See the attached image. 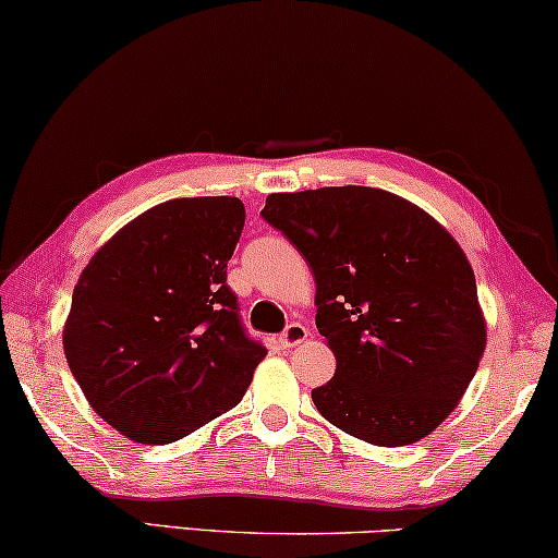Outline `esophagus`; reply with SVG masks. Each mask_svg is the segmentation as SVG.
Masks as SVG:
<instances>
[{"mask_svg":"<svg viewBox=\"0 0 558 558\" xmlns=\"http://www.w3.org/2000/svg\"><path fill=\"white\" fill-rule=\"evenodd\" d=\"M307 327L305 325H300V323H290L286 330H282V335H280V342H282V348H295V344H300V342H305L307 340Z\"/></svg>","mask_w":558,"mask_h":558,"instance_id":"1","label":"esophagus"}]
</instances>
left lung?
Listing matches in <instances>:
<instances>
[{
    "label": "left lung",
    "mask_w": 558,
    "mask_h": 558,
    "mask_svg": "<svg viewBox=\"0 0 558 558\" xmlns=\"http://www.w3.org/2000/svg\"><path fill=\"white\" fill-rule=\"evenodd\" d=\"M260 216L313 268L315 325L338 362L313 390L317 412L377 447L427 437L486 342L462 247L422 208L367 185L272 193Z\"/></svg>",
    "instance_id": "obj_1"
}]
</instances>
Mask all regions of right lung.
<instances>
[{"mask_svg":"<svg viewBox=\"0 0 558 558\" xmlns=\"http://www.w3.org/2000/svg\"><path fill=\"white\" fill-rule=\"evenodd\" d=\"M241 198H173L131 220L78 278L64 352L121 435L168 445L241 402L263 342L247 338L228 260Z\"/></svg>","mask_w":558,"mask_h":558,"instance_id":"right-lung-1","label":"right lung"}]
</instances>
